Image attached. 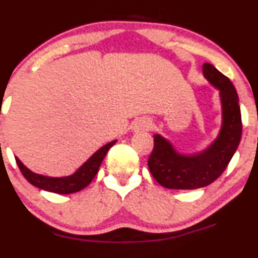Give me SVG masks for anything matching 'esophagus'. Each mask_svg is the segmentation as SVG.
<instances>
[{
	"mask_svg": "<svg viewBox=\"0 0 258 258\" xmlns=\"http://www.w3.org/2000/svg\"><path fill=\"white\" fill-rule=\"evenodd\" d=\"M151 128H152V122H151L148 118L137 119V121L135 122V126H134L135 131H148V130Z\"/></svg>",
	"mask_w": 258,
	"mask_h": 258,
	"instance_id": "1",
	"label": "esophagus"
}]
</instances>
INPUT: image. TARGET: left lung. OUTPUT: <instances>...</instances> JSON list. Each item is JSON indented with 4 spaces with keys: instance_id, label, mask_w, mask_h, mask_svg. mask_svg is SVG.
<instances>
[{
    "instance_id": "obj_1",
    "label": "left lung",
    "mask_w": 258,
    "mask_h": 258,
    "mask_svg": "<svg viewBox=\"0 0 258 258\" xmlns=\"http://www.w3.org/2000/svg\"><path fill=\"white\" fill-rule=\"evenodd\" d=\"M204 76L220 90L223 122L217 140L200 155L184 156L160 135L153 140L148 168L153 178L166 188L196 189L216 181L235 155L242 136L241 110L235 86L213 64L204 63Z\"/></svg>"
}]
</instances>
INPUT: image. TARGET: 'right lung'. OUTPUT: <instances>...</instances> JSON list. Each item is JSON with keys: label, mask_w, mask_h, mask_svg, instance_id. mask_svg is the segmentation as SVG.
<instances>
[{"label": "right lung", "mask_w": 258, "mask_h": 258, "mask_svg": "<svg viewBox=\"0 0 258 258\" xmlns=\"http://www.w3.org/2000/svg\"><path fill=\"white\" fill-rule=\"evenodd\" d=\"M114 144H116V141H112L110 144L105 145L103 147H101L95 155L91 156L90 160L86 161L74 175L69 176V177H46V176H41L37 175V173L31 172L27 167L22 165V162L18 158H16V162L18 168L22 172L23 177L35 187L59 195L75 194V192H79L81 189L85 188V187H87L91 183V181L95 178L106 153Z\"/></svg>", "instance_id": "obj_1"}]
</instances>
